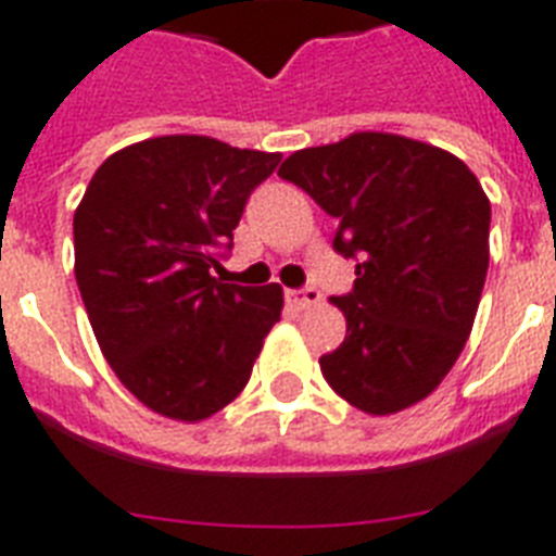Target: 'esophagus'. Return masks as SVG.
<instances>
[{"instance_id": "34e87169", "label": "esophagus", "mask_w": 556, "mask_h": 556, "mask_svg": "<svg viewBox=\"0 0 556 556\" xmlns=\"http://www.w3.org/2000/svg\"><path fill=\"white\" fill-rule=\"evenodd\" d=\"M286 300L291 308L305 312V308H312V305L320 303V291H317V288H288Z\"/></svg>"}]
</instances>
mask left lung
Returning <instances> with one entry per match:
<instances>
[{"mask_svg": "<svg viewBox=\"0 0 556 556\" xmlns=\"http://www.w3.org/2000/svg\"><path fill=\"white\" fill-rule=\"evenodd\" d=\"M279 176L338 218L334 251L355 286L331 296L346 338L323 378L369 415H392L439 387L462 355L488 277L491 201L456 155L404 135L355 132L294 152Z\"/></svg>", "mask_w": 556, "mask_h": 556, "instance_id": "1", "label": "left lung"}]
</instances>
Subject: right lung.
I'll return each mask as SVG.
<instances>
[{"instance_id":"right-lung-1","label":"right lung","mask_w":556,"mask_h":556,"mask_svg":"<svg viewBox=\"0 0 556 556\" xmlns=\"http://www.w3.org/2000/svg\"><path fill=\"white\" fill-rule=\"evenodd\" d=\"M279 152L164 135L109 155L74 213V277L100 352L152 413L201 421L251 378L282 288L213 277Z\"/></svg>"}]
</instances>
